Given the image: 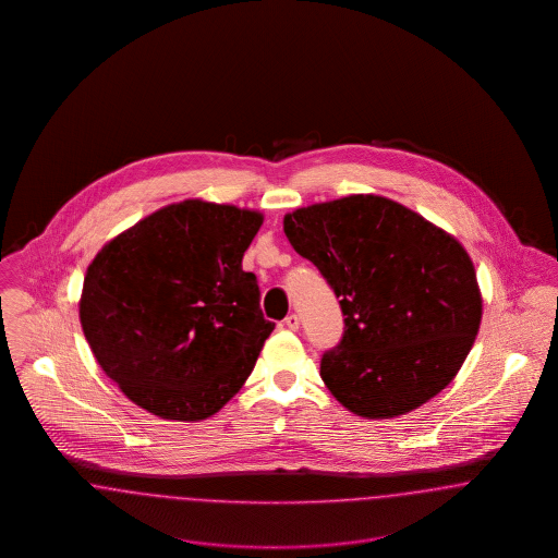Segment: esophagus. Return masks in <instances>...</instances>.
<instances>
[{"instance_id": "1", "label": "esophagus", "mask_w": 558, "mask_h": 558, "mask_svg": "<svg viewBox=\"0 0 558 558\" xmlns=\"http://www.w3.org/2000/svg\"><path fill=\"white\" fill-rule=\"evenodd\" d=\"M299 324H301V319H299L296 314H291V316L284 318V326H287L289 330H299Z\"/></svg>"}]
</instances>
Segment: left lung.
I'll use <instances>...</instances> for the list:
<instances>
[{
	"label": "left lung",
	"instance_id": "obj_1",
	"mask_svg": "<svg viewBox=\"0 0 558 558\" xmlns=\"http://www.w3.org/2000/svg\"><path fill=\"white\" fill-rule=\"evenodd\" d=\"M284 234L345 316L319 376L347 410L393 418L450 385L481 324L477 274L458 240L374 194L289 213Z\"/></svg>",
	"mask_w": 558,
	"mask_h": 558
}]
</instances>
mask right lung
Segmentation results:
<instances>
[{"mask_svg":"<svg viewBox=\"0 0 558 558\" xmlns=\"http://www.w3.org/2000/svg\"><path fill=\"white\" fill-rule=\"evenodd\" d=\"M264 215L184 201L110 240L87 267L83 335L135 405L205 421L234 398L274 330L242 255Z\"/></svg>","mask_w":558,"mask_h":558,"instance_id":"1","label":"right lung"}]
</instances>
